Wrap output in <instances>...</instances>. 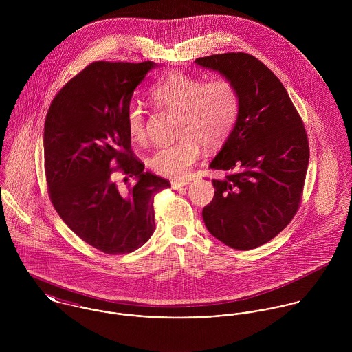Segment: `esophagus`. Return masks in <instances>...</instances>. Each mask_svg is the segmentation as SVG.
Here are the masks:
<instances>
[{
  "instance_id": "34e87169",
  "label": "esophagus",
  "mask_w": 352,
  "mask_h": 352,
  "mask_svg": "<svg viewBox=\"0 0 352 352\" xmlns=\"http://www.w3.org/2000/svg\"><path fill=\"white\" fill-rule=\"evenodd\" d=\"M170 184H172V188H173V190H179V188L187 186L188 182H184V180H172Z\"/></svg>"
}]
</instances>
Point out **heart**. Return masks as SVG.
I'll use <instances>...</instances> for the list:
<instances>
[{
	"label": "heart",
	"mask_w": 352,
	"mask_h": 352,
	"mask_svg": "<svg viewBox=\"0 0 352 352\" xmlns=\"http://www.w3.org/2000/svg\"><path fill=\"white\" fill-rule=\"evenodd\" d=\"M151 100L162 108L179 112L177 141L162 145L148 158V166L160 176L183 179L206 149L222 146L232 134L239 112L240 92L228 78L206 81L199 76L175 70L162 76L149 92ZM126 129L133 141L146 140L145 115L138 104L126 111Z\"/></svg>",
	"instance_id": "obj_1"
}]
</instances>
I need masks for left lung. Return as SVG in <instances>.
Instances as JSON below:
<instances>
[{"instance_id":"left-lung-1","label":"left lung","mask_w":352,"mask_h":352,"mask_svg":"<svg viewBox=\"0 0 352 352\" xmlns=\"http://www.w3.org/2000/svg\"><path fill=\"white\" fill-rule=\"evenodd\" d=\"M195 63L234 82L241 100L236 126L210 164L226 175L212 180L203 221L225 245L253 250L278 236L300 207L307 135L283 84L253 55L215 54Z\"/></svg>"}]
</instances>
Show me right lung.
I'll return each instance as SVG.
<instances>
[{
	"label": "right lung",
	"mask_w": 352,
	"mask_h": 352,
	"mask_svg": "<svg viewBox=\"0 0 352 352\" xmlns=\"http://www.w3.org/2000/svg\"><path fill=\"white\" fill-rule=\"evenodd\" d=\"M155 66L151 60L92 62L56 94L46 116L45 170L52 206L81 240L107 254L134 252L151 239L154 195L170 187L144 172L126 129L133 94ZM116 170L136 184L120 192L110 177Z\"/></svg>",
	"instance_id": "right-lung-1"
}]
</instances>
